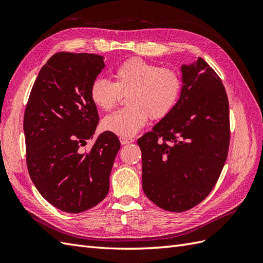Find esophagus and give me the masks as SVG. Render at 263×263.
<instances>
[{
  "label": "esophagus",
  "mask_w": 263,
  "mask_h": 263,
  "mask_svg": "<svg viewBox=\"0 0 263 263\" xmlns=\"http://www.w3.org/2000/svg\"><path fill=\"white\" fill-rule=\"evenodd\" d=\"M119 140H121L122 145H128V144H130V142L134 141V139L130 137H121L119 138Z\"/></svg>",
  "instance_id": "esophagus-1"
}]
</instances>
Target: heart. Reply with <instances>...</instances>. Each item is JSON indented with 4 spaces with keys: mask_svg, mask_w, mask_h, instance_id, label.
<instances>
[{
    "mask_svg": "<svg viewBox=\"0 0 263 263\" xmlns=\"http://www.w3.org/2000/svg\"><path fill=\"white\" fill-rule=\"evenodd\" d=\"M113 83L97 79L90 87L93 104L102 110L112 109L121 94L126 105L106 116L102 127L121 137H130L146 125L148 119L160 121L176 107L182 91L181 74L173 68L159 66L139 58L119 65L112 73Z\"/></svg>",
    "mask_w": 263,
    "mask_h": 263,
    "instance_id": "b5f03b06",
    "label": "heart"
}]
</instances>
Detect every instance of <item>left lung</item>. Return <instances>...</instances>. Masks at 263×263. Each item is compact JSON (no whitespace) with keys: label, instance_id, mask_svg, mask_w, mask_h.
Segmentation results:
<instances>
[{"label":"left lung","instance_id":"obj_1","mask_svg":"<svg viewBox=\"0 0 263 263\" xmlns=\"http://www.w3.org/2000/svg\"><path fill=\"white\" fill-rule=\"evenodd\" d=\"M172 112L137 140L142 189L159 208L185 212L208 196L229 147V105L220 78L204 59L183 65Z\"/></svg>","mask_w":263,"mask_h":263}]
</instances>
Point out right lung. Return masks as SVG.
Listing matches in <instances>:
<instances>
[{
  "label": "right lung",
  "mask_w": 263,
  "mask_h": 263,
  "mask_svg": "<svg viewBox=\"0 0 263 263\" xmlns=\"http://www.w3.org/2000/svg\"><path fill=\"white\" fill-rule=\"evenodd\" d=\"M104 57L58 52L41 69L24 114L26 162L31 181L46 201L78 214L105 198L121 142L102 133L90 150L100 121L90 87L104 69Z\"/></svg>",
  "instance_id": "add662e5"
}]
</instances>
